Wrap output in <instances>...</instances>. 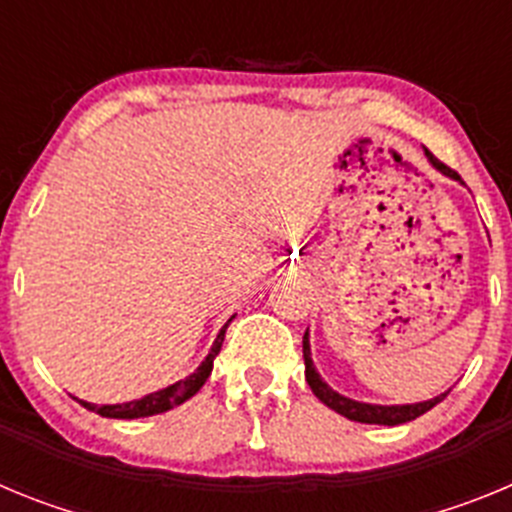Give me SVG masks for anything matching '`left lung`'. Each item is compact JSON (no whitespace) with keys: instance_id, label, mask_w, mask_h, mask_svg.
<instances>
[{"instance_id":"1","label":"left lung","mask_w":512,"mask_h":512,"mask_svg":"<svg viewBox=\"0 0 512 512\" xmlns=\"http://www.w3.org/2000/svg\"><path fill=\"white\" fill-rule=\"evenodd\" d=\"M425 158H428V164L433 166L436 171H441L443 176H449L454 182H461L459 174L451 171L449 166L441 164L436 156H433L428 148H425ZM302 356H305V379L310 384L312 395L318 397L323 405H328L330 410H336L338 415L348 420H356V423H369V425H402V423H410V420L420 418L423 413H428L431 408H436L438 402L443 397L449 395V390L443 392V395L433 397V400H423V402H410V405H374V402H361V400H351V397L341 395L325 382L323 377L318 374L315 364H312V354H310V336L305 333L302 338Z\"/></svg>"}]
</instances>
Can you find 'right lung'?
I'll list each match as a JSON object with an SVG mask.
<instances>
[{
  "label": "right lung",
  "instance_id": "add662e5",
  "mask_svg": "<svg viewBox=\"0 0 512 512\" xmlns=\"http://www.w3.org/2000/svg\"><path fill=\"white\" fill-rule=\"evenodd\" d=\"M228 323L220 328V333H217L215 343H212L210 354L205 356V361H202V364L197 366V369H194L187 379H179V382L169 384V387H164V390L151 392V395H146V397H140V400L117 402V405H94V402H84V400H79V402L87 410H92V413L102 415V418H117V420L148 418V415L166 413V410L176 408V405H182V402H187L189 397L197 395V392L202 390V384L207 382V377H210L212 361H215V356L220 354V348H223L225 328H228Z\"/></svg>",
  "mask_w": 512,
  "mask_h": 512
}]
</instances>
